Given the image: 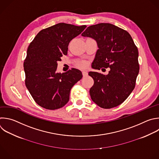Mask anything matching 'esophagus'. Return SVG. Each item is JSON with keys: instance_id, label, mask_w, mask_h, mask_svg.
Here are the masks:
<instances>
[{"instance_id": "1", "label": "esophagus", "mask_w": 159, "mask_h": 159, "mask_svg": "<svg viewBox=\"0 0 159 159\" xmlns=\"http://www.w3.org/2000/svg\"><path fill=\"white\" fill-rule=\"evenodd\" d=\"M82 75H83V76H84V77L87 76V75H88V72H87V71H85V70L82 71Z\"/></svg>"}]
</instances>
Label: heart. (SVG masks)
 Returning a JSON list of instances; mask_svg holds the SVG:
<instances>
[{
    "label": "heart",
    "mask_w": 159,
    "mask_h": 159,
    "mask_svg": "<svg viewBox=\"0 0 159 159\" xmlns=\"http://www.w3.org/2000/svg\"><path fill=\"white\" fill-rule=\"evenodd\" d=\"M79 66L81 68H84L87 66V63L85 62H82L79 64Z\"/></svg>",
    "instance_id": "1"
}]
</instances>
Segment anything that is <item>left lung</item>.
Here are the masks:
<instances>
[{
  "label": "left lung",
  "instance_id": "1",
  "mask_svg": "<svg viewBox=\"0 0 159 159\" xmlns=\"http://www.w3.org/2000/svg\"><path fill=\"white\" fill-rule=\"evenodd\" d=\"M82 35L97 43L98 49L92 67L111 69L107 75L89 72L94 80L90 89L92 101L103 109L118 106L135 88L139 72L137 47L128 32L109 23L89 26Z\"/></svg>",
  "mask_w": 159,
  "mask_h": 159
}]
</instances>
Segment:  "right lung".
<instances>
[{
    "instance_id": "1",
    "label": "right lung",
    "mask_w": 159,
    "mask_h": 159,
    "mask_svg": "<svg viewBox=\"0 0 159 159\" xmlns=\"http://www.w3.org/2000/svg\"><path fill=\"white\" fill-rule=\"evenodd\" d=\"M86 27L57 24L40 30L30 43L24 63L25 85L40 107L48 110L64 107L72 87L82 78L76 69L62 74L56 71L57 62L67 54L69 42Z\"/></svg>"
}]
</instances>
